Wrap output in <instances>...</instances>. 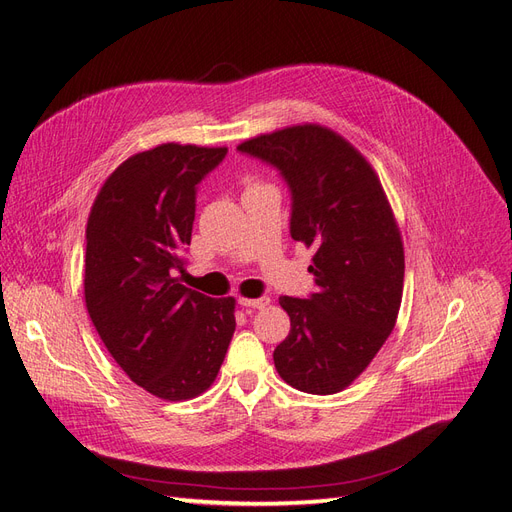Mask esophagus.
Here are the masks:
<instances>
[{
  "instance_id": "34e87169",
  "label": "esophagus",
  "mask_w": 512,
  "mask_h": 512,
  "mask_svg": "<svg viewBox=\"0 0 512 512\" xmlns=\"http://www.w3.org/2000/svg\"><path fill=\"white\" fill-rule=\"evenodd\" d=\"M238 303L246 309H264L270 305V298L268 296H261V298H238Z\"/></svg>"
}]
</instances>
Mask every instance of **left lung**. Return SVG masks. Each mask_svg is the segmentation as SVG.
<instances>
[{
	"label": "left lung",
	"instance_id": "obj_1",
	"mask_svg": "<svg viewBox=\"0 0 512 512\" xmlns=\"http://www.w3.org/2000/svg\"><path fill=\"white\" fill-rule=\"evenodd\" d=\"M277 168L292 196V240L316 248V292L281 296L292 329L274 348L287 385L329 396L368 368L396 326L404 251L372 166L335 131L296 125L238 147Z\"/></svg>",
	"mask_w": 512,
	"mask_h": 512
}]
</instances>
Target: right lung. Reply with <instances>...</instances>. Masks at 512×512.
<instances>
[{
	"label": "right lung",
	"instance_id": "1",
	"mask_svg": "<svg viewBox=\"0 0 512 512\" xmlns=\"http://www.w3.org/2000/svg\"><path fill=\"white\" fill-rule=\"evenodd\" d=\"M227 149L160 144L103 183L86 227L84 294L95 329L123 372L164 400L199 396L225 361L235 300L188 290L196 190Z\"/></svg>",
	"mask_w": 512,
	"mask_h": 512
}]
</instances>
